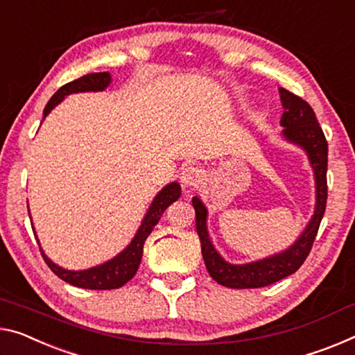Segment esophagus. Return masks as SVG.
Instances as JSON below:
<instances>
[{"mask_svg":"<svg viewBox=\"0 0 355 355\" xmlns=\"http://www.w3.org/2000/svg\"><path fill=\"white\" fill-rule=\"evenodd\" d=\"M201 181H203V173H201L200 168H196V166L184 168L181 173V184H182L184 190L190 192V190L195 189Z\"/></svg>","mask_w":355,"mask_h":355,"instance_id":"1","label":"esophagus"}]
</instances>
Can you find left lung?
Returning a JSON list of instances; mask_svg holds the SVG:
<instances>
[{
	"mask_svg": "<svg viewBox=\"0 0 355 355\" xmlns=\"http://www.w3.org/2000/svg\"><path fill=\"white\" fill-rule=\"evenodd\" d=\"M279 96L284 107L281 117L282 138L306 152L309 165L313 168L315 182L314 214L311 216L308 225L295 239V243L287 249L265 259L236 265L227 261L217 252L208 232V208L198 196H193L192 205L196 216V233L200 236L205 265L212 279L230 288L265 287L293 275L306 260L325 212L329 146L324 132L319 127L313 107L306 101L282 87L279 89Z\"/></svg>",
	"mask_w": 355,
	"mask_h": 355,
	"instance_id": "left-lung-1",
	"label": "left lung"
}]
</instances>
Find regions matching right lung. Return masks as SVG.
Masks as SVG:
<instances>
[{"label":"right lung","instance_id":"obj_1","mask_svg":"<svg viewBox=\"0 0 355 355\" xmlns=\"http://www.w3.org/2000/svg\"><path fill=\"white\" fill-rule=\"evenodd\" d=\"M111 83L112 78L109 73H92L73 80V83L64 84L63 87H60L55 92V95L49 100L44 107V117H42V121H44L49 114H51L52 109L60 105L68 95L84 94V92H103L111 85ZM179 196H181V185H179V182L174 181L166 184L165 187L155 195V198L152 200L149 209H147L146 216L143 217V220H141L138 232L135 233V236L132 241H130L128 246L111 260L96 266H92V268L87 270H67L63 268V266L53 263V261L47 257L44 250H42L40 239L36 236L35 227H33V233H35L36 241L40 244L41 254L42 257H44L46 263L49 265V268L55 272L60 279H63L71 286L90 288V291H111V288H119L125 286L136 275V271L139 268L141 259H143V249L147 236H149L152 230H154V227L159 223L165 209L173 203V201H176Z\"/></svg>","mask_w":355,"mask_h":355}]
</instances>
